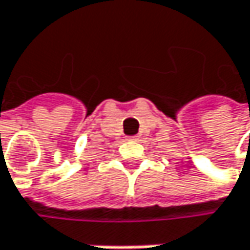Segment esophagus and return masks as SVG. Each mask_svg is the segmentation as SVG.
Segmentation results:
<instances>
[{"instance_id": "esophagus-1", "label": "esophagus", "mask_w": 250, "mask_h": 250, "mask_svg": "<svg viewBox=\"0 0 250 250\" xmlns=\"http://www.w3.org/2000/svg\"><path fill=\"white\" fill-rule=\"evenodd\" d=\"M128 140H136V136H130V137H127Z\"/></svg>"}]
</instances>
